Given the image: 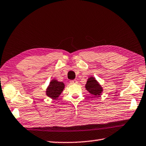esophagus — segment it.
Listing matches in <instances>:
<instances>
[{
  "label": "esophagus",
  "mask_w": 146,
  "mask_h": 146,
  "mask_svg": "<svg viewBox=\"0 0 146 146\" xmlns=\"http://www.w3.org/2000/svg\"><path fill=\"white\" fill-rule=\"evenodd\" d=\"M76 83H77V81L76 80H71L70 81V84H76Z\"/></svg>",
  "instance_id": "34e87169"
}]
</instances>
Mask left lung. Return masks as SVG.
Returning <instances> with one entry per match:
<instances>
[{
  "label": "left lung",
  "mask_w": 146,
  "mask_h": 146,
  "mask_svg": "<svg viewBox=\"0 0 146 146\" xmlns=\"http://www.w3.org/2000/svg\"><path fill=\"white\" fill-rule=\"evenodd\" d=\"M85 88L94 97H98L102 94V87L99 84L93 76H90L87 80V84H85Z\"/></svg>",
  "instance_id": "obj_1"
}]
</instances>
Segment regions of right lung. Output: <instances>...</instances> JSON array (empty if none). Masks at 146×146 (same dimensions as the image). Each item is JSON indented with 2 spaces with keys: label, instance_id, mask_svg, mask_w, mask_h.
Masks as SVG:
<instances>
[{
  "label": "right lung",
  "instance_id": "right-lung-1",
  "mask_svg": "<svg viewBox=\"0 0 146 146\" xmlns=\"http://www.w3.org/2000/svg\"><path fill=\"white\" fill-rule=\"evenodd\" d=\"M64 88L63 82H58L56 79H53L50 82L46 90V95L52 99H56L62 93Z\"/></svg>",
  "mask_w": 146,
  "mask_h": 146
}]
</instances>
